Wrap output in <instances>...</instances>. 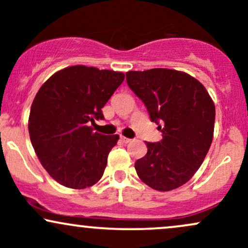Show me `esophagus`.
<instances>
[{
	"instance_id": "obj_1",
	"label": "esophagus",
	"mask_w": 248,
	"mask_h": 248,
	"mask_svg": "<svg viewBox=\"0 0 248 248\" xmlns=\"http://www.w3.org/2000/svg\"><path fill=\"white\" fill-rule=\"evenodd\" d=\"M120 140H121L122 142H124V143H129V142L132 141V140H130V139H128V138H124V136H121V138H120Z\"/></svg>"
}]
</instances>
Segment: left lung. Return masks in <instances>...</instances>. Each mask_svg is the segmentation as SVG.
I'll return each mask as SVG.
<instances>
[{
  "instance_id": "obj_1",
  "label": "left lung",
  "mask_w": 248,
  "mask_h": 248,
  "mask_svg": "<svg viewBox=\"0 0 248 248\" xmlns=\"http://www.w3.org/2000/svg\"><path fill=\"white\" fill-rule=\"evenodd\" d=\"M126 79L163 136L158 142H146L147 154L135 162L138 176L158 191L183 186L211 146L216 118L212 99L197 79L179 71H129Z\"/></svg>"
}]
</instances>
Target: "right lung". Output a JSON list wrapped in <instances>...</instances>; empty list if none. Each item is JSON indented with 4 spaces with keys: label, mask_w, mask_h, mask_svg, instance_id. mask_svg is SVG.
I'll return each mask as SVG.
<instances>
[{
    "label": "right lung",
    "mask_w": 248,
    "mask_h": 248,
    "mask_svg": "<svg viewBox=\"0 0 248 248\" xmlns=\"http://www.w3.org/2000/svg\"><path fill=\"white\" fill-rule=\"evenodd\" d=\"M124 75L82 65L51 76L33 99L29 134L42 166L62 186L85 189L102 177L119 135L93 132Z\"/></svg>",
    "instance_id": "add662e5"
}]
</instances>
